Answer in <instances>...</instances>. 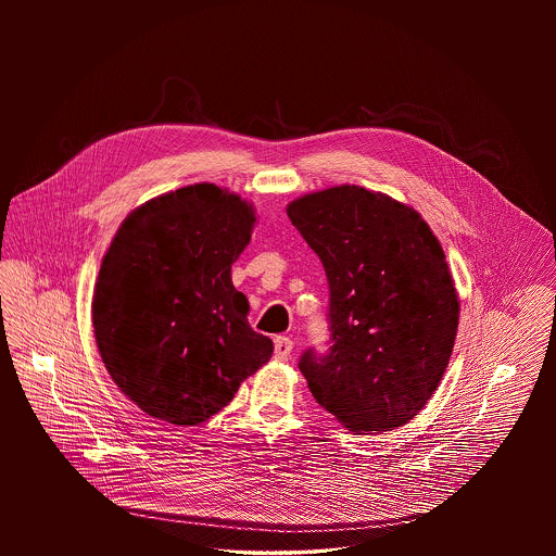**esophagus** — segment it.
<instances>
[{
    "label": "esophagus",
    "mask_w": 556,
    "mask_h": 556,
    "mask_svg": "<svg viewBox=\"0 0 556 556\" xmlns=\"http://www.w3.org/2000/svg\"><path fill=\"white\" fill-rule=\"evenodd\" d=\"M291 350H293V342L286 336L275 338V358L277 361H288L290 358Z\"/></svg>",
    "instance_id": "obj_1"
}]
</instances>
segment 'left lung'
Instances as JSON below:
<instances>
[{
    "mask_svg": "<svg viewBox=\"0 0 556 556\" xmlns=\"http://www.w3.org/2000/svg\"><path fill=\"white\" fill-rule=\"evenodd\" d=\"M291 225L329 281V350L298 367L318 404L354 433L408 424L448 367L458 298L421 214L365 187L293 200Z\"/></svg>",
    "mask_w": 556,
    "mask_h": 556,
    "instance_id": "obj_1",
    "label": "left lung"
}]
</instances>
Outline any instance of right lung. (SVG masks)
<instances>
[{"label":"right lung","instance_id":"right-lung-1","mask_svg":"<svg viewBox=\"0 0 556 556\" xmlns=\"http://www.w3.org/2000/svg\"><path fill=\"white\" fill-rule=\"evenodd\" d=\"M252 204L198 184L132 211L100 266L91 317L110 377L143 413L204 424L273 354L248 323L231 265L250 243Z\"/></svg>","mask_w":556,"mask_h":556}]
</instances>
